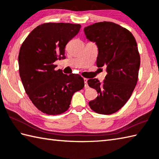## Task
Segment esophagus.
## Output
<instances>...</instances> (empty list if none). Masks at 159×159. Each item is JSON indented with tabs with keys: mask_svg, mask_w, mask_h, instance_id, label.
<instances>
[{
	"mask_svg": "<svg viewBox=\"0 0 159 159\" xmlns=\"http://www.w3.org/2000/svg\"><path fill=\"white\" fill-rule=\"evenodd\" d=\"M84 87L86 89V88H89V85L87 84V81L88 80L86 78H84Z\"/></svg>",
	"mask_w": 159,
	"mask_h": 159,
	"instance_id": "esophagus-1",
	"label": "esophagus"
}]
</instances>
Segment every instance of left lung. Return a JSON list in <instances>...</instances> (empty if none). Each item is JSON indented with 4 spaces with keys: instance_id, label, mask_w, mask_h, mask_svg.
Wrapping results in <instances>:
<instances>
[{
    "instance_id": "1",
    "label": "left lung",
    "mask_w": 159,
    "mask_h": 159,
    "mask_svg": "<svg viewBox=\"0 0 159 159\" xmlns=\"http://www.w3.org/2000/svg\"><path fill=\"white\" fill-rule=\"evenodd\" d=\"M84 31L98 46L97 66H104L107 72L102 83L88 80L90 87L98 92L89 107L100 114H112L125 105L137 84L140 58L136 39L128 30L112 22L95 23Z\"/></svg>"
}]
</instances>
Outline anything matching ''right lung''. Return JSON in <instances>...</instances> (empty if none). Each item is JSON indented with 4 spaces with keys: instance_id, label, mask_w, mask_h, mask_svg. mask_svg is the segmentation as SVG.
Instances as JSON below:
<instances>
[{
    "instance_id": "obj_1",
    "label": "right lung",
    "mask_w": 159,
    "mask_h": 159,
    "mask_svg": "<svg viewBox=\"0 0 159 159\" xmlns=\"http://www.w3.org/2000/svg\"><path fill=\"white\" fill-rule=\"evenodd\" d=\"M80 24L47 23L37 26L23 41L19 55V75L34 105L48 115H58L70 107L73 95L84 86L78 74L55 70L64 59L65 46L77 34Z\"/></svg>"
}]
</instances>
